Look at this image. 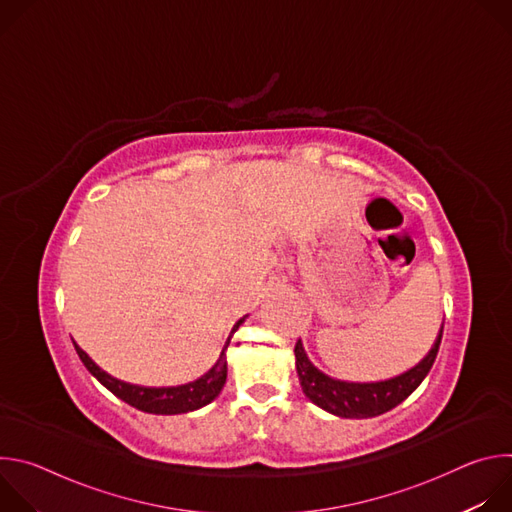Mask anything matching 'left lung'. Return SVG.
<instances>
[{"mask_svg":"<svg viewBox=\"0 0 512 512\" xmlns=\"http://www.w3.org/2000/svg\"><path fill=\"white\" fill-rule=\"evenodd\" d=\"M442 334H444V324L440 332H437V338L431 350L423 356V360L415 364L413 369L393 379L377 381V383H348V381H338L328 377L318 367H314L304 350L302 340H298L294 352H296V371L300 377L302 391L314 405H318L320 409L336 417H346V419L377 417L397 407L421 385V381L427 377L429 369L433 367L437 350H440Z\"/></svg>","mask_w":512,"mask_h":512,"instance_id":"left-lung-1","label":"left lung"}]
</instances>
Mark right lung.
Wrapping results in <instances>:
<instances>
[{
    "mask_svg": "<svg viewBox=\"0 0 512 512\" xmlns=\"http://www.w3.org/2000/svg\"><path fill=\"white\" fill-rule=\"evenodd\" d=\"M245 318H241L233 326V330L221 350V356H218V360L214 362V367L208 373H204L200 379L186 383V385H178V387H141V385H131V383L119 381V379L111 377L109 373H105L77 342H75V348H77L79 358L87 367V371L103 387H107L115 397H119L127 405H131L139 411H145V413H154V415H178V413L196 411V409L208 405L210 401H214L218 397V393L223 391V387L227 383V348L231 344L233 334L239 330V326L245 322Z\"/></svg>",
    "mask_w": 512,
    "mask_h": 512,
    "instance_id": "right-lung-1",
    "label": "right lung"
}]
</instances>
